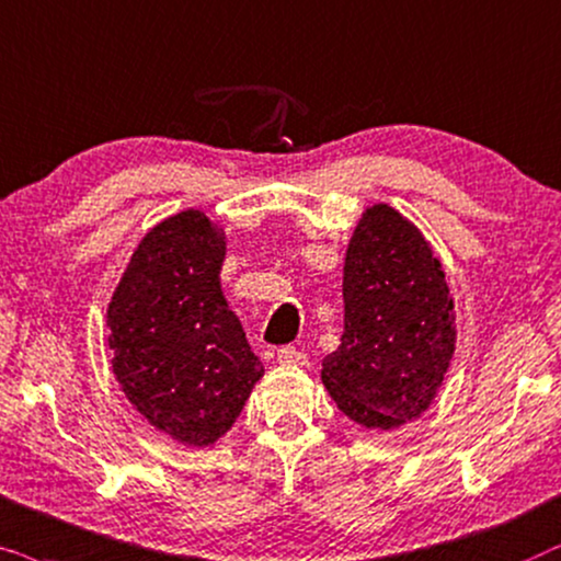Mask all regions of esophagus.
Instances as JSON below:
<instances>
[{
    "label": "esophagus",
    "instance_id": "esophagus-1",
    "mask_svg": "<svg viewBox=\"0 0 561 561\" xmlns=\"http://www.w3.org/2000/svg\"><path fill=\"white\" fill-rule=\"evenodd\" d=\"M276 362L287 364V367H302V364H308V356L295 346H282L276 351Z\"/></svg>",
    "mask_w": 561,
    "mask_h": 561
}]
</instances>
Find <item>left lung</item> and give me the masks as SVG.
Wrapping results in <instances>:
<instances>
[{"label":"left lung","mask_w":561,"mask_h":561,"mask_svg":"<svg viewBox=\"0 0 561 561\" xmlns=\"http://www.w3.org/2000/svg\"><path fill=\"white\" fill-rule=\"evenodd\" d=\"M454 343L442 261L398 210L369 207L343 264V335L323 358L325 390L364 428H398L436 398Z\"/></svg>","instance_id":"1"}]
</instances>
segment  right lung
Listing matches in <instances>:
<instances>
[{"mask_svg": "<svg viewBox=\"0 0 561 561\" xmlns=\"http://www.w3.org/2000/svg\"><path fill=\"white\" fill-rule=\"evenodd\" d=\"M226 233L184 210L148 230L107 310L112 371L153 428L210 446L264 375L220 289Z\"/></svg>", "mask_w": 561, "mask_h": 561, "instance_id": "1", "label": "right lung"}]
</instances>
